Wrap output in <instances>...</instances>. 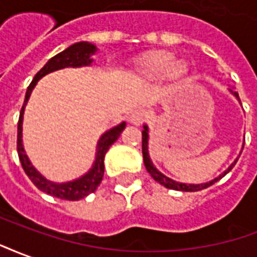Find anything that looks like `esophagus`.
Returning a JSON list of instances; mask_svg holds the SVG:
<instances>
[{"mask_svg":"<svg viewBox=\"0 0 257 257\" xmlns=\"http://www.w3.org/2000/svg\"><path fill=\"white\" fill-rule=\"evenodd\" d=\"M148 112L145 109H136L130 115V121L133 124H142L147 120Z\"/></svg>","mask_w":257,"mask_h":257,"instance_id":"esophagus-1","label":"esophagus"}]
</instances>
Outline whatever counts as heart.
<instances>
[{"mask_svg": "<svg viewBox=\"0 0 257 257\" xmlns=\"http://www.w3.org/2000/svg\"><path fill=\"white\" fill-rule=\"evenodd\" d=\"M168 72V76L175 82H181L188 75V65L183 61H175L168 53H159L148 57L141 63V74L149 79H160Z\"/></svg>", "mask_w": 257, "mask_h": 257, "instance_id": "b5f03b06", "label": "heart"}]
</instances>
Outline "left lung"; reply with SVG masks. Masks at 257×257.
Masks as SVG:
<instances>
[{
  "instance_id": "8db88e82",
  "label": "left lung",
  "mask_w": 257,
  "mask_h": 257,
  "mask_svg": "<svg viewBox=\"0 0 257 257\" xmlns=\"http://www.w3.org/2000/svg\"><path fill=\"white\" fill-rule=\"evenodd\" d=\"M234 95H235L239 101L238 94H237V93H234ZM142 156H144V163H145V167H147L148 172L151 174L152 178H153L156 182L163 185L164 188L172 189V190H181V192H198V190H203V189H207L209 188V186H212L213 183L218 182L219 179H222V178H223L228 171H231V168H233L234 166H235V163H237V160H235V162H234L233 164L226 170V171H224V174L219 175L218 178H215V179L211 181V182L201 183V185H186V183H179L177 182V181H172V179L167 178L166 175H163L162 172L157 171V168L152 164L151 159H149V153H148V127L147 126H145V130L142 131Z\"/></svg>"
}]
</instances>
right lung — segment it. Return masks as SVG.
Here are the masks:
<instances>
[{"label":"right lung","instance_id":"obj_1","mask_svg":"<svg viewBox=\"0 0 257 257\" xmlns=\"http://www.w3.org/2000/svg\"><path fill=\"white\" fill-rule=\"evenodd\" d=\"M95 46L87 42H79L75 44L72 46H69L68 49H65L64 52L56 54L54 57L44 65V68L39 69L37 75L34 76L33 82L30 83L27 87V93H26V98H24V104L20 110V116H19L18 121V155L19 160L22 163L24 172L27 174V177L31 179V182L42 192L48 193L53 197L61 198V200H69V201H76L80 198L86 197L87 194L93 193L95 189L98 188V185L102 181L104 177V157L110 145L119 138L120 133L123 128L126 127V123L123 121L119 126L110 128L109 131H106L104 136L101 137V140L98 141V147H97V157H95V163L93 168L90 170L86 175H83L76 181L67 183H53L45 179L38 171H35V168L31 166V163L26 156L23 149V144H22V123H23V113L24 106L27 104V101L30 98V94L33 91L34 86L37 85L38 79H41L44 75L49 74L52 71L56 69L64 68V67H80V65H87L91 63L90 60V54L94 53Z\"/></svg>","mask_w":257,"mask_h":257}]
</instances>
